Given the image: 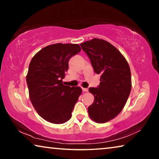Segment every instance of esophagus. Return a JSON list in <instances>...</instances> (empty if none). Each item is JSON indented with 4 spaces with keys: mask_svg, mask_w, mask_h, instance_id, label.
I'll list each match as a JSON object with an SVG mask.
<instances>
[{
    "mask_svg": "<svg viewBox=\"0 0 159 159\" xmlns=\"http://www.w3.org/2000/svg\"><path fill=\"white\" fill-rule=\"evenodd\" d=\"M82 90H83V92H85V93H87L88 91V88H82Z\"/></svg>",
    "mask_w": 159,
    "mask_h": 159,
    "instance_id": "esophagus-1",
    "label": "esophagus"
}]
</instances>
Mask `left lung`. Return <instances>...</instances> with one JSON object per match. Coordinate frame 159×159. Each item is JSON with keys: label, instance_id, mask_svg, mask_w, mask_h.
<instances>
[{"label": "left lung", "instance_id": "left-lung-1", "mask_svg": "<svg viewBox=\"0 0 159 159\" xmlns=\"http://www.w3.org/2000/svg\"><path fill=\"white\" fill-rule=\"evenodd\" d=\"M80 46L95 73L101 74L98 87L89 88L95 100L88 107V114L96 123L108 122L122 111L130 93V66L120 51L104 40L93 39Z\"/></svg>", "mask_w": 159, "mask_h": 159}]
</instances>
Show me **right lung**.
<instances>
[{
	"mask_svg": "<svg viewBox=\"0 0 159 159\" xmlns=\"http://www.w3.org/2000/svg\"><path fill=\"white\" fill-rule=\"evenodd\" d=\"M81 50L78 44L48 45L32 58L26 75L29 98L38 114L47 121L61 124L71 118L82 89L63 85L71 57Z\"/></svg>",
	"mask_w": 159,
	"mask_h": 159,
	"instance_id": "right-lung-1",
	"label": "right lung"
}]
</instances>
